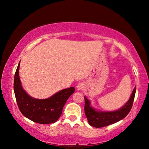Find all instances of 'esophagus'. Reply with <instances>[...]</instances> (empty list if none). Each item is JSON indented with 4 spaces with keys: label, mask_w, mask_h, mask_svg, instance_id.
<instances>
[{
    "label": "esophagus",
    "mask_w": 149,
    "mask_h": 149,
    "mask_svg": "<svg viewBox=\"0 0 149 149\" xmlns=\"http://www.w3.org/2000/svg\"><path fill=\"white\" fill-rule=\"evenodd\" d=\"M84 84L82 83V82H80V83L78 84L77 86V91H82L84 88Z\"/></svg>",
    "instance_id": "1"
}]
</instances>
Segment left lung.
Wrapping results in <instances>:
<instances>
[{"instance_id": "1", "label": "left lung", "mask_w": 149, "mask_h": 149, "mask_svg": "<svg viewBox=\"0 0 149 149\" xmlns=\"http://www.w3.org/2000/svg\"><path fill=\"white\" fill-rule=\"evenodd\" d=\"M136 92V87L133 89L128 101L118 109L114 111H102L92 106L91 102L84 96L85 115L90 125L94 127H103L117 123L127 116L133 106Z\"/></svg>"}]
</instances>
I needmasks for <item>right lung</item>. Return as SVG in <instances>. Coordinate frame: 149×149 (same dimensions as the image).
Masks as SVG:
<instances>
[{
  "mask_svg": "<svg viewBox=\"0 0 149 149\" xmlns=\"http://www.w3.org/2000/svg\"><path fill=\"white\" fill-rule=\"evenodd\" d=\"M19 65L20 61L14 75V91L21 113L26 118L38 123L49 124L56 122L61 115L66 102L74 92V88L61 90L46 99L31 97L22 85L19 77Z\"/></svg>",
  "mask_w": 149,
  "mask_h": 149,
  "instance_id": "add662e5",
  "label": "right lung"
}]
</instances>
